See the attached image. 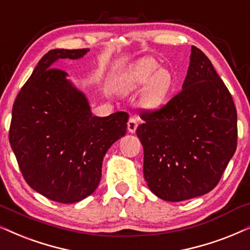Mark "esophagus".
<instances>
[{
  "instance_id": "esophagus-1",
  "label": "esophagus",
  "mask_w": 250,
  "mask_h": 250,
  "mask_svg": "<svg viewBox=\"0 0 250 250\" xmlns=\"http://www.w3.org/2000/svg\"><path fill=\"white\" fill-rule=\"evenodd\" d=\"M138 128V119L132 117L128 119V123H127V129L129 133H135Z\"/></svg>"
}]
</instances>
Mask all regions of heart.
I'll return each instance as SVG.
<instances>
[{"instance_id":"obj_1","label":"heart","mask_w":250,"mask_h":250,"mask_svg":"<svg viewBox=\"0 0 250 250\" xmlns=\"http://www.w3.org/2000/svg\"><path fill=\"white\" fill-rule=\"evenodd\" d=\"M160 67L154 58H142L122 77L117 90L127 95L144 88L141 102L147 109L155 110L165 104L174 85L170 70Z\"/></svg>"}]
</instances>
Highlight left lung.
<instances>
[{"label":"left lung","instance_id":"8db88e82","mask_svg":"<svg viewBox=\"0 0 250 250\" xmlns=\"http://www.w3.org/2000/svg\"><path fill=\"white\" fill-rule=\"evenodd\" d=\"M181 92L163 108L144 112L137 128L144 176L164 201L179 202L216 187L236 149V110L211 62L192 46Z\"/></svg>","mask_w":250,"mask_h":250}]
</instances>
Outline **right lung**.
<instances>
[{
    "label": "right lung",
    "instance_id": "1",
    "mask_svg": "<svg viewBox=\"0 0 250 250\" xmlns=\"http://www.w3.org/2000/svg\"><path fill=\"white\" fill-rule=\"evenodd\" d=\"M85 49H53L41 58L12 108L9 141L26 183L60 203L95 192L108 149L124 137L128 115L93 116L88 99L58 60H80Z\"/></svg>",
    "mask_w": 250,
    "mask_h": 250
}]
</instances>
